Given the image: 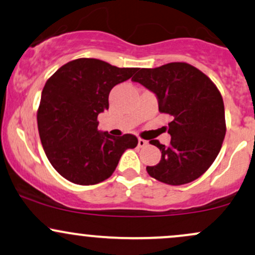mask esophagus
Here are the masks:
<instances>
[{"label": "esophagus", "mask_w": 255, "mask_h": 255, "mask_svg": "<svg viewBox=\"0 0 255 255\" xmlns=\"http://www.w3.org/2000/svg\"><path fill=\"white\" fill-rule=\"evenodd\" d=\"M146 145H147V141H146V140L141 139V137H139V139H137V146H139V147H144V146H146Z\"/></svg>", "instance_id": "1"}]
</instances>
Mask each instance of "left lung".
I'll use <instances>...</instances> for the list:
<instances>
[{"label": "left lung", "instance_id": "left-lung-1", "mask_svg": "<svg viewBox=\"0 0 255 255\" xmlns=\"http://www.w3.org/2000/svg\"><path fill=\"white\" fill-rule=\"evenodd\" d=\"M131 78L158 99L160 113L169 114L170 145L151 140L162 152L159 163L146 166L160 182L181 186L200 177L215 162L225 136L224 103L217 86L198 68L171 62L157 68H137Z\"/></svg>", "mask_w": 255, "mask_h": 255}]
</instances>
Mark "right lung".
I'll list each match as a JSON object with an SVG mask.
<instances>
[{
	"label": "right lung",
	"mask_w": 255,
	"mask_h": 255,
	"mask_svg": "<svg viewBox=\"0 0 255 255\" xmlns=\"http://www.w3.org/2000/svg\"><path fill=\"white\" fill-rule=\"evenodd\" d=\"M136 68H119L97 58L63 64L46 81L37 113L38 130L49 162L61 176L90 186L109 178L133 134L115 137L97 129V118L109 109V93Z\"/></svg>",
	"instance_id": "1"
}]
</instances>
